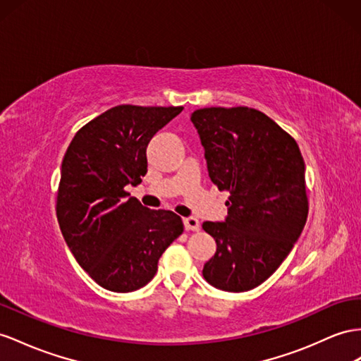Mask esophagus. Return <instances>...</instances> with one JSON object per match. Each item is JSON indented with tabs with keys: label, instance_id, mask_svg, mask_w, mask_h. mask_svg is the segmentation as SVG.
<instances>
[{
	"label": "esophagus",
	"instance_id": "esophagus-1",
	"mask_svg": "<svg viewBox=\"0 0 361 361\" xmlns=\"http://www.w3.org/2000/svg\"><path fill=\"white\" fill-rule=\"evenodd\" d=\"M183 223H184V228L186 230H193V232L200 230V221L197 218H193V216L183 218Z\"/></svg>",
	"mask_w": 361,
	"mask_h": 361
}]
</instances>
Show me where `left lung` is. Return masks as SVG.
I'll list each match as a JSON object with an SVG mask.
<instances>
[{
  "mask_svg": "<svg viewBox=\"0 0 361 361\" xmlns=\"http://www.w3.org/2000/svg\"><path fill=\"white\" fill-rule=\"evenodd\" d=\"M209 177L230 193L224 223H202L216 253L202 276L215 288H256L279 269L308 216L305 163L294 138L248 106L192 113Z\"/></svg>",
  "mask_w": 361,
  "mask_h": 361,
  "instance_id": "8db88e82",
  "label": "left lung"
}]
</instances>
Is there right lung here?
<instances>
[{
  "label": "right lung",
  "instance_id": "1",
  "mask_svg": "<svg viewBox=\"0 0 361 361\" xmlns=\"http://www.w3.org/2000/svg\"><path fill=\"white\" fill-rule=\"evenodd\" d=\"M183 106L118 105L82 126L63 155L56 216L73 256L114 293L142 288L183 233L181 218L125 192L147 172L146 147Z\"/></svg>",
  "mask_w": 361,
  "mask_h": 361
}]
</instances>
